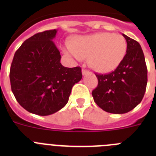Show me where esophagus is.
I'll return each instance as SVG.
<instances>
[{
  "label": "esophagus",
  "mask_w": 156,
  "mask_h": 156,
  "mask_svg": "<svg viewBox=\"0 0 156 156\" xmlns=\"http://www.w3.org/2000/svg\"><path fill=\"white\" fill-rule=\"evenodd\" d=\"M88 73H89V71H87V70H86V69H82V74L83 76L87 75V74H88Z\"/></svg>",
  "instance_id": "34e87169"
}]
</instances>
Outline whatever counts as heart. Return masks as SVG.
I'll return each mask as SVG.
<instances>
[{
  "label": "heart",
  "instance_id": "heart-1",
  "mask_svg": "<svg viewBox=\"0 0 156 156\" xmlns=\"http://www.w3.org/2000/svg\"><path fill=\"white\" fill-rule=\"evenodd\" d=\"M126 49V41L122 35L105 32L74 37L71 44H66L65 52L77 60L89 57L88 63L92 69L108 73L120 65Z\"/></svg>",
  "mask_w": 156,
  "mask_h": 156
}]
</instances>
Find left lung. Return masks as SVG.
Returning <instances> with one entry per match:
<instances>
[{
    "label": "left lung",
    "instance_id": "left-lung-1",
    "mask_svg": "<svg viewBox=\"0 0 156 156\" xmlns=\"http://www.w3.org/2000/svg\"><path fill=\"white\" fill-rule=\"evenodd\" d=\"M127 43L124 58L115 71L97 74L98 85L92 91L94 102L101 109L113 114L131 111L145 93L148 70L140 44L122 34Z\"/></svg>",
    "mask_w": 156,
    "mask_h": 156
}]
</instances>
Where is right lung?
Listing matches in <instances>:
<instances>
[{
    "instance_id": "add662e5",
    "label": "right lung",
    "mask_w": 156,
    "mask_h": 156,
    "mask_svg": "<svg viewBox=\"0 0 156 156\" xmlns=\"http://www.w3.org/2000/svg\"><path fill=\"white\" fill-rule=\"evenodd\" d=\"M57 30L38 33L16 51L10 69L12 93L31 113L49 115L69 101L73 87L82 79L80 67L67 68L53 39Z\"/></svg>"
}]
</instances>
